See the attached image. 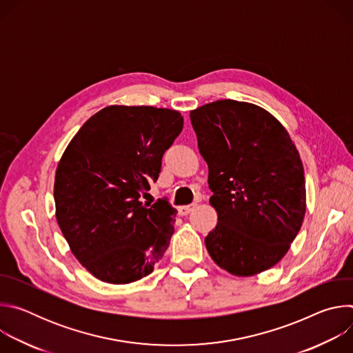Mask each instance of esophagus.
<instances>
[{
    "instance_id": "1",
    "label": "esophagus",
    "mask_w": 353,
    "mask_h": 353,
    "mask_svg": "<svg viewBox=\"0 0 353 353\" xmlns=\"http://www.w3.org/2000/svg\"><path fill=\"white\" fill-rule=\"evenodd\" d=\"M196 205L195 204H190V205H181V207H179L177 208V211H179V215H181V216H185V215H188L194 208H195Z\"/></svg>"
}]
</instances>
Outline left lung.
Instances as JSON below:
<instances>
[{
	"mask_svg": "<svg viewBox=\"0 0 353 353\" xmlns=\"http://www.w3.org/2000/svg\"><path fill=\"white\" fill-rule=\"evenodd\" d=\"M208 165L210 204L218 223L205 245L218 267L251 276L278 264L306 214L299 150L265 109L223 99L190 112Z\"/></svg>",
	"mask_w": 353,
	"mask_h": 353,
	"instance_id": "8db88e82",
	"label": "left lung"
}]
</instances>
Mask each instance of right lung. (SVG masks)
Here are the masks:
<instances>
[{"mask_svg":"<svg viewBox=\"0 0 353 353\" xmlns=\"http://www.w3.org/2000/svg\"><path fill=\"white\" fill-rule=\"evenodd\" d=\"M183 130L177 110L108 106L75 134L54 179L56 218L75 259L97 279L123 285L154 271L174 232L166 199L142 204L162 157Z\"/></svg>","mask_w":353,"mask_h":353,"instance_id":"1","label":"right lung"}]
</instances>
